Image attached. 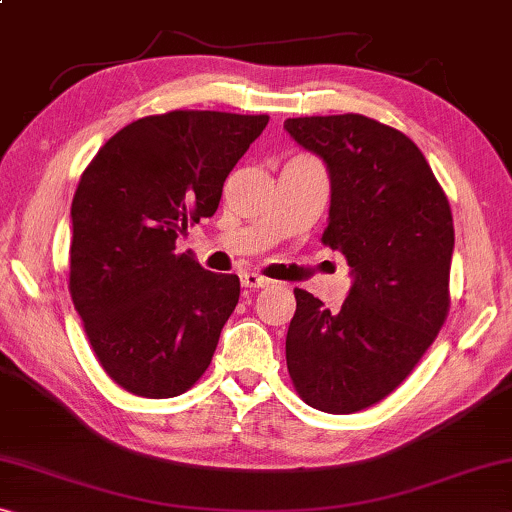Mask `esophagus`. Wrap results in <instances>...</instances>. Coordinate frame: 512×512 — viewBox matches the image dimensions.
<instances>
[{"label": "esophagus", "mask_w": 512, "mask_h": 512, "mask_svg": "<svg viewBox=\"0 0 512 512\" xmlns=\"http://www.w3.org/2000/svg\"><path fill=\"white\" fill-rule=\"evenodd\" d=\"M240 281H242V286H245V288H265V286H270V279H265V277H261V274H256V272L240 274Z\"/></svg>", "instance_id": "obj_1"}]
</instances>
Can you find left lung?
Here are the masks:
<instances>
[{
    "instance_id": "obj_1",
    "label": "left lung",
    "mask_w": 512,
    "mask_h": 512,
    "mask_svg": "<svg viewBox=\"0 0 512 512\" xmlns=\"http://www.w3.org/2000/svg\"><path fill=\"white\" fill-rule=\"evenodd\" d=\"M329 174L322 242L348 258L341 311L295 288L286 364L306 405L352 414L380 403L419 364L448 313L453 217L426 157L361 114L283 121Z\"/></svg>"
}]
</instances>
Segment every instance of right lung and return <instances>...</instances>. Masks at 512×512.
Listing matches in <instances>:
<instances>
[{"label": "right lung", "mask_w": 512, "mask_h": 512, "mask_svg": "<svg viewBox=\"0 0 512 512\" xmlns=\"http://www.w3.org/2000/svg\"><path fill=\"white\" fill-rule=\"evenodd\" d=\"M267 116H146L100 148L77 185L70 219V295L107 375L144 398H174L206 373L240 297L176 238L212 217L226 176Z\"/></svg>", "instance_id": "add662e5"}]
</instances>
